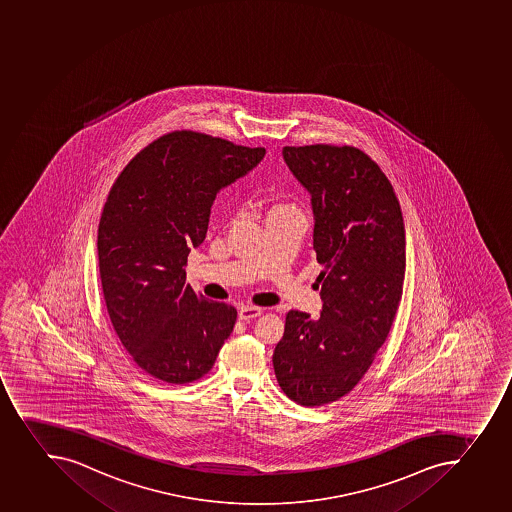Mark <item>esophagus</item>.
<instances>
[{
    "label": "esophagus",
    "mask_w": 512,
    "mask_h": 512,
    "mask_svg": "<svg viewBox=\"0 0 512 512\" xmlns=\"http://www.w3.org/2000/svg\"><path fill=\"white\" fill-rule=\"evenodd\" d=\"M262 315V308L252 307V305H244L239 310L240 320H254V318Z\"/></svg>",
    "instance_id": "obj_1"
}]
</instances>
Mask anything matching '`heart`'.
<instances>
[{
	"instance_id": "obj_1",
	"label": "heart",
	"mask_w": 512,
	"mask_h": 512,
	"mask_svg": "<svg viewBox=\"0 0 512 512\" xmlns=\"http://www.w3.org/2000/svg\"><path fill=\"white\" fill-rule=\"evenodd\" d=\"M283 209H293V207H290V205H283V204L275 205V207H273L272 212H277V210H283Z\"/></svg>"
}]
</instances>
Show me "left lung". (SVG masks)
<instances>
[{
  "label": "left lung",
  "mask_w": 512,
  "mask_h": 512,
  "mask_svg": "<svg viewBox=\"0 0 512 512\" xmlns=\"http://www.w3.org/2000/svg\"><path fill=\"white\" fill-rule=\"evenodd\" d=\"M282 154L312 195L323 307L317 320L287 313L273 370L290 400L313 408L348 395L390 333L406 270L403 214L388 177L356 147L287 146Z\"/></svg>",
  "instance_id": "8db88e82"
}]
</instances>
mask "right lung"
<instances>
[{"label": "right lung", "mask_w": 512, "mask_h": 512, "mask_svg": "<svg viewBox=\"0 0 512 512\" xmlns=\"http://www.w3.org/2000/svg\"><path fill=\"white\" fill-rule=\"evenodd\" d=\"M263 147L174 131L144 147L109 190L99 220V273L112 327L137 366L185 385L214 366L237 310L185 283L220 189L244 177Z\"/></svg>", "instance_id": "1"}]
</instances>
